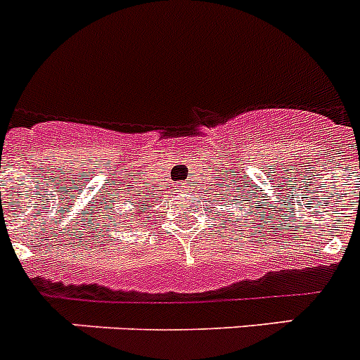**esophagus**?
I'll use <instances>...</instances> for the list:
<instances>
[{
    "mask_svg": "<svg viewBox=\"0 0 360 360\" xmlns=\"http://www.w3.org/2000/svg\"><path fill=\"white\" fill-rule=\"evenodd\" d=\"M187 189V186L186 184H182V186H180V191H186Z\"/></svg>",
    "mask_w": 360,
    "mask_h": 360,
    "instance_id": "34e87169",
    "label": "esophagus"
}]
</instances>
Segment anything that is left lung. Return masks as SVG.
<instances>
[{
  "instance_id": "1",
  "label": "left lung",
  "mask_w": 360,
  "mask_h": 360,
  "mask_svg": "<svg viewBox=\"0 0 360 360\" xmlns=\"http://www.w3.org/2000/svg\"><path fill=\"white\" fill-rule=\"evenodd\" d=\"M241 187H236V191H231V193H227L225 196H219V198H216V202L224 203L225 207H234V202H240L241 205H243V202H249V200H245L243 195H240V193H243V191H240ZM229 214H234V211H229Z\"/></svg>"
}]
</instances>
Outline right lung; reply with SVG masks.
Here are the masks:
<instances>
[{"mask_svg": "<svg viewBox=\"0 0 360 360\" xmlns=\"http://www.w3.org/2000/svg\"><path fill=\"white\" fill-rule=\"evenodd\" d=\"M117 198H119V195H117ZM120 200H129L131 203H135L133 211H135L136 218H141V216H144V214L148 216V211L153 207L151 202H148V196H146V193H142L141 189H131V191L128 189V193H126V195H124ZM108 218L117 219V221L120 224V219L113 216V211H111V209H108Z\"/></svg>", "mask_w": 360, "mask_h": 360, "instance_id": "1", "label": "right lung"}]
</instances>
